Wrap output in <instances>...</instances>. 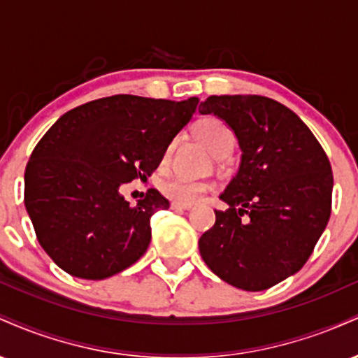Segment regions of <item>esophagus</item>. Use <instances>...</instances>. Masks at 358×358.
<instances>
[{"instance_id": "1", "label": "esophagus", "mask_w": 358, "mask_h": 358, "mask_svg": "<svg viewBox=\"0 0 358 358\" xmlns=\"http://www.w3.org/2000/svg\"><path fill=\"white\" fill-rule=\"evenodd\" d=\"M192 207H193L192 203H178V202L171 203V208H173V210H190Z\"/></svg>"}]
</instances>
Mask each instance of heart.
Listing matches in <instances>:
<instances>
[{"label": "heart", "instance_id": "1", "mask_svg": "<svg viewBox=\"0 0 358 358\" xmlns=\"http://www.w3.org/2000/svg\"><path fill=\"white\" fill-rule=\"evenodd\" d=\"M193 131H195V136L199 138V141L217 159H224L231 156L234 148H236V134H234L231 126L215 116H205L199 119ZM170 153L171 145L165 150V159L170 156ZM210 188L212 185L208 182L183 178V176H173V178H168L162 183L163 195L178 203L196 202Z\"/></svg>", "mask_w": 358, "mask_h": 358}]
</instances>
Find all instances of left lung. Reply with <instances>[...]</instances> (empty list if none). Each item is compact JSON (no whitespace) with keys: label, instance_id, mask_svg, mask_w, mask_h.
<instances>
[{"label":"left lung","instance_id":"obj_1","mask_svg":"<svg viewBox=\"0 0 358 358\" xmlns=\"http://www.w3.org/2000/svg\"><path fill=\"white\" fill-rule=\"evenodd\" d=\"M202 114L224 119L242 162L220 199L215 224L200 237L205 264L245 291L273 287L298 273L331 213L334 173L310 127L264 96H210Z\"/></svg>","mask_w":358,"mask_h":358}]
</instances>
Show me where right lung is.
<instances>
[{"instance_id":"right-lung-1","label":"right lung","mask_w":358,"mask_h":358,"mask_svg":"<svg viewBox=\"0 0 358 358\" xmlns=\"http://www.w3.org/2000/svg\"><path fill=\"white\" fill-rule=\"evenodd\" d=\"M196 104L117 94L69 110L43 134L24 168V207L60 269L97 281L146 252L151 217L170 202L150 188L133 207L119 187L151 176Z\"/></svg>"}]
</instances>
